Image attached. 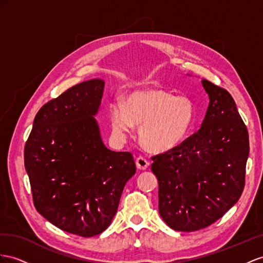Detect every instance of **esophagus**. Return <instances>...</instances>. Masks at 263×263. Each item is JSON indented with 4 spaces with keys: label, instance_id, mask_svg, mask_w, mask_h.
<instances>
[{
    "label": "esophagus",
    "instance_id": "34e87169",
    "mask_svg": "<svg viewBox=\"0 0 263 263\" xmlns=\"http://www.w3.org/2000/svg\"><path fill=\"white\" fill-rule=\"evenodd\" d=\"M136 164H137V167L139 170H145L147 166H149V161H147L145 158L143 157H139L137 158L136 160Z\"/></svg>",
    "mask_w": 263,
    "mask_h": 263
}]
</instances>
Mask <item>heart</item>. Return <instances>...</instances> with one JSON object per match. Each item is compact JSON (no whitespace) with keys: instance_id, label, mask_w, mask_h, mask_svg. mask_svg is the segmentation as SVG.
Listing matches in <instances>:
<instances>
[{"instance_id":"1","label":"heart","mask_w":263,"mask_h":263,"mask_svg":"<svg viewBox=\"0 0 263 263\" xmlns=\"http://www.w3.org/2000/svg\"><path fill=\"white\" fill-rule=\"evenodd\" d=\"M193 105L185 97H173L160 87L131 93L125 101H114L110 123L114 136L124 139L140 124L139 140L151 152H166L183 142L193 124Z\"/></svg>"}]
</instances>
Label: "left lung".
I'll return each instance as SVG.
<instances>
[{
	"instance_id": "left-lung-1",
	"label": "left lung",
	"mask_w": 263,
	"mask_h": 263,
	"mask_svg": "<svg viewBox=\"0 0 263 263\" xmlns=\"http://www.w3.org/2000/svg\"><path fill=\"white\" fill-rule=\"evenodd\" d=\"M210 103L198 132L152 157L159 213L176 231L192 232L223 217L245 187L249 134L231 94L202 80Z\"/></svg>"
}]
</instances>
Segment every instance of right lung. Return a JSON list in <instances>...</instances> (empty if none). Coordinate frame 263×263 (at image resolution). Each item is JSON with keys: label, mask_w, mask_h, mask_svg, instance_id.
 I'll use <instances>...</instances> for the list:
<instances>
[{"label": "right lung", "mask_w": 263, "mask_h": 263, "mask_svg": "<svg viewBox=\"0 0 263 263\" xmlns=\"http://www.w3.org/2000/svg\"><path fill=\"white\" fill-rule=\"evenodd\" d=\"M104 81L70 87L39 110L24 147L33 202L59 229L90 238L110 226L136 173L130 152L107 149L96 116Z\"/></svg>", "instance_id": "add662e5"}]
</instances>
